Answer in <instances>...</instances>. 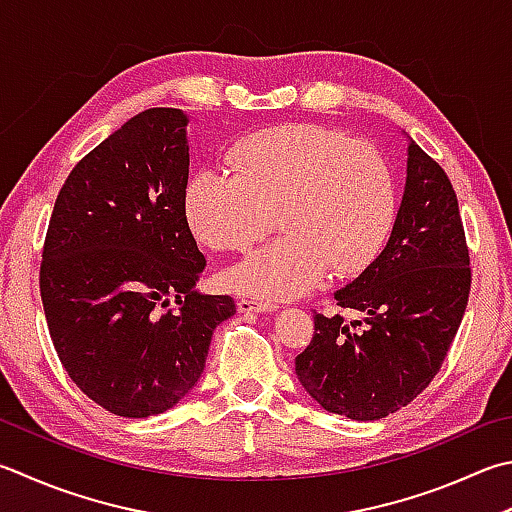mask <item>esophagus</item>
Returning a JSON list of instances; mask_svg holds the SVG:
<instances>
[{
	"label": "esophagus",
	"mask_w": 512,
	"mask_h": 512,
	"mask_svg": "<svg viewBox=\"0 0 512 512\" xmlns=\"http://www.w3.org/2000/svg\"><path fill=\"white\" fill-rule=\"evenodd\" d=\"M238 310L243 314H256V312H274L276 303L260 301V298H240Z\"/></svg>",
	"instance_id": "34e87169"
}]
</instances>
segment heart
Returning a JSON list of instances; mask_svg holds the SVG:
<instances>
[{
  "label": "heart",
  "mask_w": 512,
  "mask_h": 512,
  "mask_svg": "<svg viewBox=\"0 0 512 512\" xmlns=\"http://www.w3.org/2000/svg\"><path fill=\"white\" fill-rule=\"evenodd\" d=\"M229 165L234 173H191L185 216L200 243L247 252L276 214L283 236L225 272V285L240 294L301 296L327 269L341 278L361 274L388 243L397 187L370 144L318 124H283L234 144Z\"/></svg>",
  "instance_id": "1"
}]
</instances>
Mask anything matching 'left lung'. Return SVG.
Segmentation results:
<instances>
[{
	"mask_svg": "<svg viewBox=\"0 0 512 512\" xmlns=\"http://www.w3.org/2000/svg\"><path fill=\"white\" fill-rule=\"evenodd\" d=\"M470 256L446 171L408 144L406 191L379 258L334 294L359 312H314V336L296 376L327 412L374 421L408 406L435 379L464 318Z\"/></svg>",
	"mask_w": 512,
	"mask_h": 512,
	"instance_id": "1",
	"label": "left lung"
}]
</instances>
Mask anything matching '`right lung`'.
Masks as SVG:
<instances>
[{"label":"right lung","mask_w":512,"mask_h":512,"mask_svg":"<svg viewBox=\"0 0 512 512\" xmlns=\"http://www.w3.org/2000/svg\"><path fill=\"white\" fill-rule=\"evenodd\" d=\"M187 122L180 109L133 115L73 167L46 231L40 292L55 352L118 417L176 406L216 325L236 314L231 296L196 292L207 260L185 216Z\"/></svg>","instance_id":"add662e5"}]
</instances>
